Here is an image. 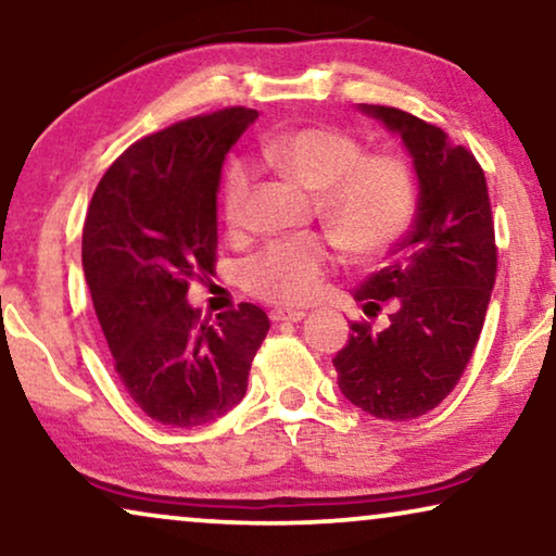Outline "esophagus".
I'll return each mask as SVG.
<instances>
[{
    "label": "esophagus",
    "instance_id": "obj_1",
    "mask_svg": "<svg viewBox=\"0 0 556 556\" xmlns=\"http://www.w3.org/2000/svg\"><path fill=\"white\" fill-rule=\"evenodd\" d=\"M306 316V311L301 308H273L270 311V321H301Z\"/></svg>",
    "mask_w": 556,
    "mask_h": 556
}]
</instances>
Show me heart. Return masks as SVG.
I'll return each mask as SVG.
<instances>
[{
	"label": "heart",
	"instance_id": "heart-1",
	"mask_svg": "<svg viewBox=\"0 0 556 556\" xmlns=\"http://www.w3.org/2000/svg\"><path fill=\"white\" fill-rule=\"evenodd\" d=\"M257 156L301 187L314 189L316 212L352 253L371 255L390 248L407 230L415 212L413 174L390 154H364L359 139L333 126H299L270 134ZM253 172L232 159L223 177V217L238 230ZM337 263V245L326 235L276 240L250 257L242 286L276 306H301L321 291Z\"/></svg>",
	"mask_w": 556,
	"mask_h": 556
}]
</instances>
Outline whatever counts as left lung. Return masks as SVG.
Masks as SVG:
<instances>
[{"instance_id":"8db88e82","label":"left lung","mask_w":556,"mask_h":556,"mask_svg":"<svg viewBox=\"0 0 556 556\" xmlns=\"http://www.w3.org/2000/svg\"><path fill=\"white\" fill-rule=\"evenodd\" d=\"M362 111L397 131L415 162L420 197L387 268L354 291L367 318L390 308L382 331L352 321L333 359L339 390L379 420H413L455 390L481 337L496 283L498 248L485 174L443 128L392 105Z\"/></svg>"}]
</instances>
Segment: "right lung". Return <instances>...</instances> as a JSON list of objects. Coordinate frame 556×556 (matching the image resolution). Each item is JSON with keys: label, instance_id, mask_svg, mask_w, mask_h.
I'll use <instances>...</instances> for the list:
<instances>
[{"label": "right lung", "instance_id": "obj_1", "mask_svg": "<svg viewBox=\"0 0 556 556\" xmlns=\"http://www.w3.org/2000/svg\"><path fill=\"white\" fill-rule=\"evenodd\" d=\"M257 118L232 105L131 143L98 181L83 225V270L113 369L151 420L197 428L245 397L270 329L253 303L215 324L187 303L217 263L225 154Z\"/></svg>", "mask_w": 556, "mask_h": 556}]
</instances>
